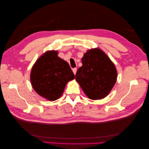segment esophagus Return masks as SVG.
Wrapping results in <instances>:
<instances>
[{
  "label": "esophagus",
  "mask_w": 149,
  "mask_h": 149,
  "mask_svg": "<svg viewBox=\"0 0 149 149\" xmlns=\"http://www.w3.org/2000/svg\"><path fill=\"white\" fill-rule=\"evenodd\" d=\"M72 71H73V72H74V74L75 75V74H76V72H77V68H73L72 69Z\"/></svg>",
  "instance_id": "esophagus-1"
}]
</instances>
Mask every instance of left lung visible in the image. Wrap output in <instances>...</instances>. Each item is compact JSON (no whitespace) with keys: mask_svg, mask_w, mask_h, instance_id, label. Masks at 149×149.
<instances>
[{"mask_svg":"<svg viewBox=\"0 0 149 149\" xmlns=\"http://www.w3.org/2000/svg\"><path fill=\"white\" fill-rule=\"evenodd\" d=\"M83 66L75 75L84 93L92 100L106 97L115 85L117 72L115 65L102 50H89L82 58Z\"/></svg>","mask_w":149,"mask_h":149,"instance_id":"left-lung-1","label":"left lung"}]
</instances>
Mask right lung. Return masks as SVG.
<instances>
[{
  "label": "right lung",
  "mask_w": 149,
  "mask_h": 149,
  "mask_svg": "<svg viewBox=\"0 0 149 149\" xmlns=\"http://www.w3.org/2000/svg\"><path fill=\"white\" fill-rule=\"evenodd\" d=\"M75 75L68 63L48 51L37 60L31 73V82L36 92L46 99L55 100L61 96L66 84Z\"/></svg>",
  "instance_id": "right-lung-1"
}]
</instances>
